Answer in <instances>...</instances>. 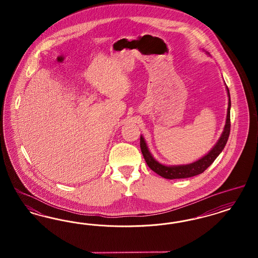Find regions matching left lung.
<instances>
[{
    "mask_svg": "<svg viewBox=\"0 0 258 258\" xmlns=\"http://www.w3.org/2000/svg\"><path fill=\"white\" fill-rule=\"evenodd\" d=\"M226 91L228 95V108H227V115H226V122L223 128V132L221 134L220 139L218 140L217 144L213 147V149L209 152L207 155L202 157L200 160H197L189 164L184 165H172L167 166L160 163L158 160H155L152 154L150 153L147 147V144L143 138V136H140V148L142 155L147 162L148 166L153 170L159 174L161 177L165 179H184L189 178L192 176H197L198 174H201L205 171L209 166L214 162V160L218 158V156L221 153L224 146L226 145V142L228 140L229 134H230V107H231V101H230V94L229 89L226 86Z\"/></svg>",
    "mask_w": 258,
    "mask_h": 258,
    "instance_id": "left-lung-1",
    "label": "left lung"
}]
</instances>
